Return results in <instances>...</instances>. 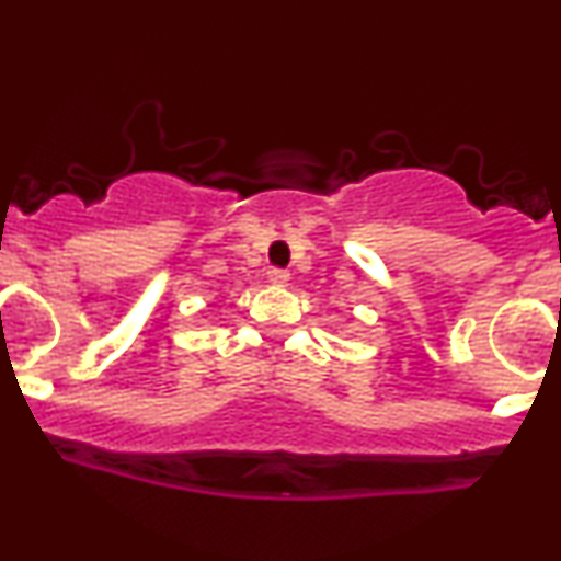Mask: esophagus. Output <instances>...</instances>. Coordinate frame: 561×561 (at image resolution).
Masks as SVG:
<instances>
[{
  "mask_svg": "<svg viewBox=\"0 0 561 561\" xmlns=\"http://www.w3.org/2000/svg\"><path fill=\"white\" fill-rule=\"evenodd\" d=\"M268 282H272V285H287L289 274L285 268H272V272H268Z\"/></svg>",
  "mask_w": 561,
  "mask_h": 561,
  "instance_id": "34e87169",
  "label": "esophagus"
}]
</instances>
